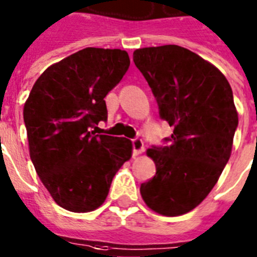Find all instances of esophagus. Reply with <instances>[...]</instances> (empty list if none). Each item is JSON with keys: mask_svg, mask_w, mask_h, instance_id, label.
<instances>
[{"mask_svg": "<svg viewBox=\"0 0 257 257\" xmlns=\"http://www.w3.org/2000/svg\"><path fill=\"white\" fill-rule=\"evenodd\" d=\"M145 151V143L141 138L133 139V154L134 155H139Z\"/></svg>", "mask_w": 257, "mask_h": 257, "instance_id": "34e87169", "label": "esophagus"}]
</instances>
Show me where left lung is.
I'll return each mask as SVG.
<instances>
[{"instance_id": "1", "label": "left lung", "mask_w": 257, "mask_h": 257, "mask_svg": "<svg viewBox=\"0 0 257 257\" xmlns=\"http://www.w3.org/2000/svg\"><path fill=\"white\" fill-rule=\"evenodd\" d=\"M134 63L174 127L167 145L147 150L157 174L141 195L155 212L179 216L206 199L231 157L239 123L232 89L219 69L178 45L138 49Z\"/></svg>"}]
</instances>
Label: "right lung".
Here are the masks:
<instances>
[{"mask_svg": "<svg viewBox=\"0 0 257 257\" xmlns=\"http://www.w3.org/2000/svg\"><path fill=\"white\" fill-rule=\"evenodd\" d=\"M128 66L124 50L86 47L47 67L25 102L30 159L65 210L90 212L102 206L112 178L131 158V141L90 133L107 119L104 96Z\"/></svg>", "mask_w": 257, "mask_h": 257, "instance_id": "add662e5", "label": "right lung"}]
</instances>
